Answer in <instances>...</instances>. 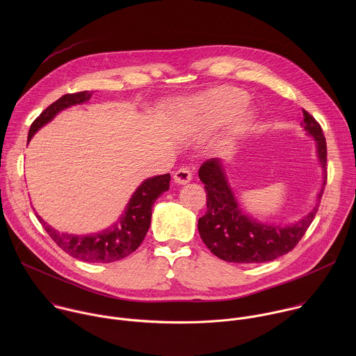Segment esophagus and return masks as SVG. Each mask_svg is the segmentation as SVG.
<instances>
[{
    "label": "esophagus",
    "instance_id": "obj_1",
    "mask_svg": "<svg viewBox=\"0 0 356 356\" xmlns=\"http://www.w3.org/2000/svg\"><path fill=\"white\" fill-rule=\"evenodd\" d=\"M173 179L179 184H186V183H188L193 179V173L187 168H180L179 170L175 172Z\"/></svg>",
    "mask_w": 356,
    "mask_h": 356
}]
</instances>
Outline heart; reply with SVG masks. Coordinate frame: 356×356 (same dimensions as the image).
<instances>
[{"label":"heart","mask_w":356,"mask_h":356,"mask_svg":"<svg viewBox=\"0 0 356 356\" xmlns=\"http://www.w3.org/2000/svg\"><path fill=\"white\" fill-rule=\"evenodd\" d=\"M248 101V95L234 87H222L204 97H198L190 103V115L202 127L211 128L231 120L239 113ZM246 117H241L238 125L245 124Z\"/></svg>","instance_id":"heart-1"}]
</instances>
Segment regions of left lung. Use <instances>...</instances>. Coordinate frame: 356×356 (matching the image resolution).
I'll return each mask as SVG.
<instances>
[{
    "instance_id": "8db88e82",
    "label": "left lung",
    "mask_w": 356,
    "mask_h": 356,
    "mask_svg": "<svg viewBox=\"0 0 356 356\" xmlns=\"http://www.w3.org/2000/svg\"><path fill=\"white\" fill-rule=\"evenodd\" d=\"M304 129L317 142V156L324 169V183L318 201L327 183V142L321 125L302 110ZM200 180L207 193V213L198 218L200 236L216 257L232 264H264L286 255L302 238L313 222L317 207L289 227L259 222L245 214L228 184L220 159H209L200 166Z\"/></svg>"
}]
</instances>
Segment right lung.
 I'll list each match as a JSON object with an SVG mask.
<instances>
[{"mask_svg":"<svg viewBox=\"0 0 356 356\" xmlns=\"http://www.w3.org/2000/svg\"><path fill=\"white\" fill-rule=\"evenodd\" d=\"M91 98V92L80 91L73 94H65L55 103L50 104L40 115L32 122L28 142L39 128H42L49 121H52L58 113L62 110L83 104ZM170 175H162L146 179L134 193L124 214L118 218L113 227L91 235H70L63 234L47 225L38 214L36 218L43 225L44 231L49 234L56 245L63 249L70 257L91 264H110L129 257L132 252L138 249L142 243L152 217V207L162 193L169 190Z\"/></svg>","mask_w":356,"mask_h":356,"instance_id":"obj_1","label":"right lung"}]
</instances>
